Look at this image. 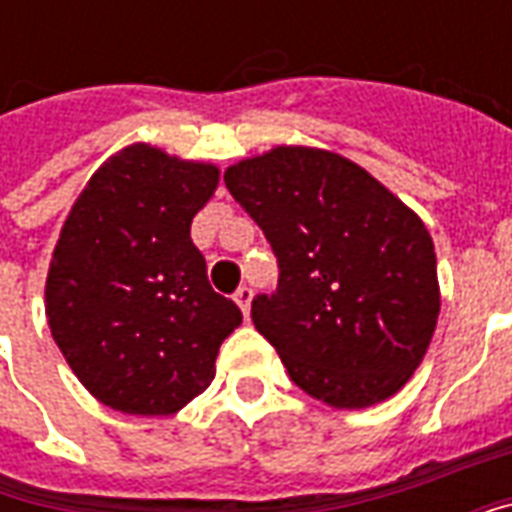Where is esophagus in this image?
<instances>
[{
	"instance_id": "34e87169",
	"label": "esophagus",
	"mask_w": 512,
	"mask_h": 512,
	"mask_svg": "<svg viewBox=\"0 0 512 512\" xmlns=\"http://www.w3.org/2000/svg\"><path fill=\"white\" fill-rule=\"evenodd\" d=\"M233 299H235V304L241 307V312H244V315H249V304H252V288H249V285H241V288L233 293Z\"/></svg>"
}]
</instances>
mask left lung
<instances>
[{
  "mask_svg": "<svg viewBox=\"0 0 512 512\" xmlns=\"http://www.w3.org/2000/svg\"><path fill=\"white\" fill-rule=\"evenodd\" d=\"M224 183L277 255V290L252 299V321L290 381L334 408L395 395L439 318L436 252L417 213L315 147L238 161Z\"/></svg>",
  "mask_w": 512,
  "mask_h": 512,
  "instance_id": "8db88e82",
  "label": "left lung"
}]
</instances>
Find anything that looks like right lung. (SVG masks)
<instances>
[{
  "label": "right lung",
  "instance_id": "right-lung-1",
  "mask_svg": "<svg viewBox=\"0 0 512 512\" xmlns=\"http://www.w3.org/2000/svg\"><path fill=\"white\" fill-rule=\"evenodd\" d=\"M219 169L131 145L73 202L46 279L54 343L104 406L175 414L211 384L244 315L208 282L191 219Z\"/></svg>",
  "mask_w": 512,
  "mask_h": 512
}]
</instances>
